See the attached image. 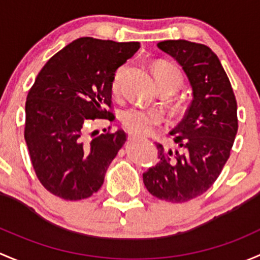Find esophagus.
Returning <instances> with one entry per match:
<instances>
[{
  "mask_svg": "<svg viewBox=\"0 0 260 260\" xmlns=\"http://www.w3.org/2000/svg\"><path fill=\"white\" fill-rule=\"evenodd\" d=\"M129 139L130 140H136V139H139V136L134 133H129Z\"/></svg>",
  "mask_w": 260,
  "mask_h": 260,
  "instance_id": "1",
  "label": "esophagus"
}]
</instances>
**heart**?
Masks as SVG:
<instances>
[{
  "mask_svg": "<svg viewBox=\"0 0 260 260\" xmlns=\"http://www.w3.org/2000/svg\"><path fill=\"white\" fill-rule=\"evenodd\" d=\"M126 66H121L115 72L114 79H112L111 89L114 92H117L120 87V81L124 74ZM155 76H156L157 85L159 86H169L173 89L174 92L179 91L183 86L184 77L179 69L170 63H157L155 66ZM122 124L126 129L135 134H146L152 133L162 121H164V115L157 109H146L143 106H131L124 110L121 115Z\"/></svg>",
  "mask_w": 260,
  "mask_h": 260,
  "instance_id": "b5f03b06",
  "label": "heart"
}]
</instances>
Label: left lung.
Masks as SVG:
<instances>
[{
    "label": "left lung",
    "instance_id": "left-lung-1",
    "mask_svg": "<svg viewBox=\"0 0 260 260\" xmlns=\"http://www.w3.org/2000/svg\"><path fill=\"white\" fill-rule=\"evenodd\" d=\"M157 47L183 68L192 101L170 131L175 148L156 143L159 162L143 174V180L157 199L185 203L204 194L229 159L238 131L237 100L218 56L208 46L168 40Z\"/></svg>",
    "mask_w": 260,
    "mask_h": 260
}]
</instances>
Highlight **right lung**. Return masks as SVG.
I'll return each mask as SVG.
<instances>
[{"label":"right lung","mask_w":260,"mask_h":260,"mask_svg":"<svg viewBox=\"0 0 260 260\" xmlns=\"http://www.w3.org/2000/svg\"><path fill=\"white\" fill-rule=\"evenodd\" d=\"M139 49V42L81 37L39 72L26 100L25 140L37 179L51 194L75 202L101 188L126 133L95 130L89 138L86 125L115 119L112 79Z\"/></svg>","instance_id":"add662e5"}]
</instances>
